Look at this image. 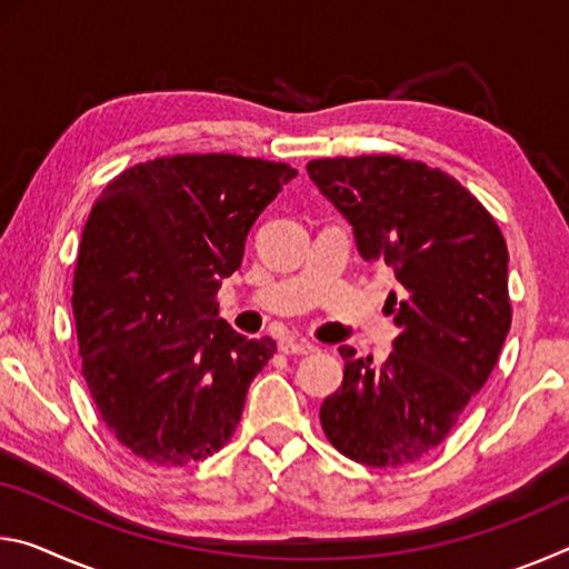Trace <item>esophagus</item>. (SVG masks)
I'll return each mask as SVG.
<instances>
[{
  "mask_svg": "<svg viewBox=\"0 0 569 569\" xmlns=\"http://www.w3.org/2000/svg\"><path fill=\"white\" fill-rule=\"evenodd\" d=\"M281 351L283 353L306 356V353H313L316 346L311 341H293V339H288V341H281Z\"/></svg>",
  "mask_w": 569,
  "mask_h": 569,
  "instance_id": "34e87169",
  "label": "esophagus"
}]
</instances>
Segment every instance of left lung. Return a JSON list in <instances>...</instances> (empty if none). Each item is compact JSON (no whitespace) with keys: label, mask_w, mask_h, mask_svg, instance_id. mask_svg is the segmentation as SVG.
I'll return each mask as SVG.
<instances>
[{"label":"left lung","mask_w":569,"mask_h":569,"mask_svg":"<svg viewBox=\"0 0 569 569\" xmlns=\"http://www.w3.org/2000/svg\"><path fill=\"white\" fill-rule=\"evenodd\" d=\"M306 170L363 261L399 283L387 298L393 351L377 369L341 346L343 383L321 403V427L359 465H409L445 441L495 369L512 323L507 243L461 182L423 162L323 158Z\"/></svg>","instance_id":"left-lung-1"}]
</instances>
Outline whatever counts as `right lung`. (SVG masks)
I'll return each instance as SVG.
<instances>
[{
  "label": "right lung",
  "instance_id": "right-lung-1",
  "mask_svg": "<svg viewBox=\"0 0 569 569\" xmlns=\"http://www.w3.org/2000/svg\"><path fill=\"white\" fill-rule=\"evenodd\" d=\"M298 170L238 156H176L120 172L94 200L72 311L82 377L122 447L158 467L203 461L243 413L276 341L220 319L258 216Z\"/></svg>",
  "mask_w": 569,
  "mask_h": 569
}]
</instances>
